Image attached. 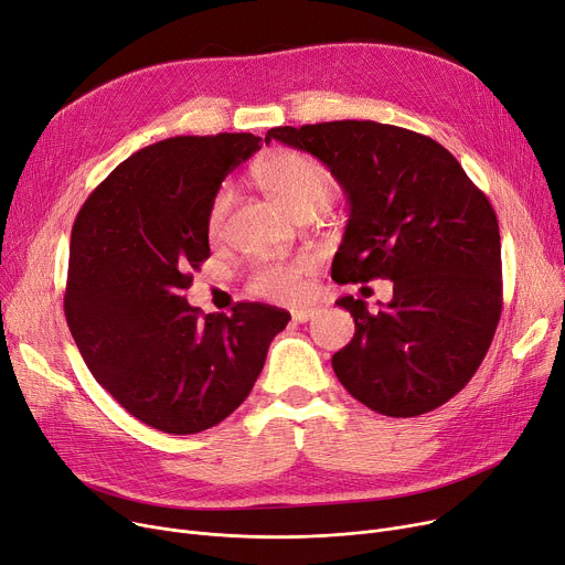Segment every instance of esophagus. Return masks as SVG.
<instances>
[{
	"label": "esophagus",
	"instance_id": "obj_1",
	"mask_svg": "<svg viewBox=\"0 0 565 565\" xmlns=\"http://www.w3.org/2000/svg\"><path fill=\"white\" fill-rule=\"evenodd\" d=\"M313 313H316L313 307H300V309H292V311H290L292 321H296V323H307V321H311Z\"/></svg>",
	"mask_w": 565,
	"mask_h": 565
}]
</instances>
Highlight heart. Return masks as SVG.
Masks as SVG:
<instances>
[{"mask_svg":"<svg viewBox=\"0 0 565 565\" xmlns=\"http://www.w3.org/2000/svg\"><path fill=\"white\" fill-rule=\"evenodd\" d=\"M258 182L269 199L281 210H286L292 218L300 214L321 212L334 201L339 191V184L328 166L296 150H281L269 157L258 170ZM231 205L233 186H218L207 214V233L212 237L222 233ZM307 273L309 260L305 258L292 263L263 265L252 273L249 290L265 300H296L302 296Z\"/></svg>","mask_w":565,"mask_h":565,"instance_id":"obj_1","label":"heart"}]
</instances>
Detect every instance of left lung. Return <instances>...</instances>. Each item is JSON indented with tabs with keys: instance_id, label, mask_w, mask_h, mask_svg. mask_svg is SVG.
Instances as JSON below:
<instances>
[{
	"instance_id": "1",
	"label": "left lung",
	"mask_w": 565,
	"mask_h": 565,
	"mask_svg": "<svg viewBox=\"0 0 565 565\" xmlns=\"http://www.w3.org/2000/svg\"><path fill=\"white\" fill-rule=\"evenodd\" d=\"M323 161L347 191L349 224L332 279L392 281L372 313L343 296L355 334L332 355L351 395L390 418H415L471 381L501 307V235L494 207L459 161L429 136L372 119L269 129Z\"/></svg>"
}]
</instances>
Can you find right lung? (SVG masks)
Here are the masks:
<instances>
[{
	"instance_id": "right-lung-1",
	"label": "right lung",
	"mask_w": 565,
	"mask_h": 565,
	"mask_svg": "<svg viewBox=\"0 0 565 565\" xmlns=\"http://www.w3.org/2000/svg\"><path fill=\"white\" fill-rule=\"evenodd\" d=\"M254 134L147 145L96 186L71 231L64 313L92 376L134 418L199 434L249 397L290 313L237 302L203 313L184 290L210 258L207 214Z\"/></svg>"
}]
</instances>
